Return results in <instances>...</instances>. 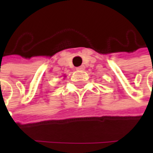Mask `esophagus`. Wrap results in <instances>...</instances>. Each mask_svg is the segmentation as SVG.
Returning a JSON list of instances; mask_svg holds the SVG:
<instances>
[{
    "label": "esophagus",
    "instance_id": "34e87169",
    "mask_svg": "<svg viewBox=\"0 0 153 153\" xmlns=\"http://www.w3.org/2000/svg\"><path fill=\"white\" fill-rule=\"evenodd\" d=\"M84 69H85V66H84V65H81L79 67L76 68L77 71H84Z\"/></svg>",
    "mask_w": 153,
    "mask_h": 153
}]
</instances>
